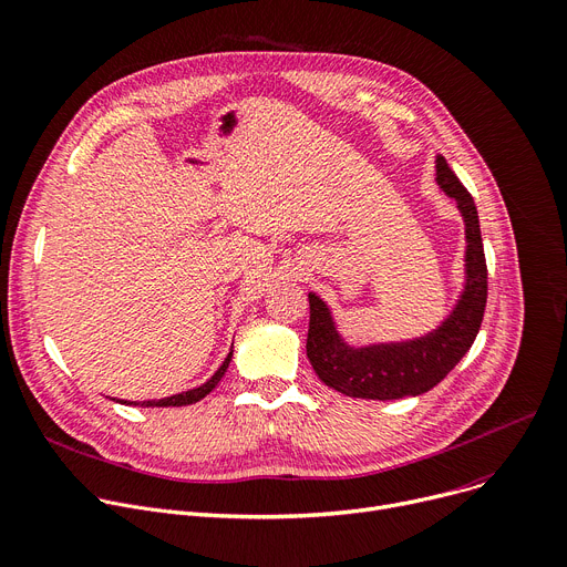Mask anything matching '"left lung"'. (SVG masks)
Listing matches in <instances>:
<instances>
[{"instance_id": "8db88e82", "label": "left lung", "mask_w": 567, "mask_h": 567, "mask_svg": "<svg viewBox=\"0 0 567 567\" xmlns=\"http://www.w3.org/2000/svg\"><path fill=\"white\" fill-rule=\"evenodd\" d=\"M435 182L449 198L456 200L465 225L463 287L454 306L435 328L408 339L353 344L339 328L326 300L315 291L308 293V358L319 379L339 394L373 401L424 394L433 390L474 344L487 298L478 214L472 196L442 155L435 157Z\"/></svg>"}]
</instances>
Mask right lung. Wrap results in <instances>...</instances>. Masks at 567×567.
Masks as SVG:
<instances>
[{
    "label": "right lung",
    "instance_id": "add662e5",
    "mask_svg": "<svg viewBox=\"0 0 567 567\" xmlns=\"http://www.w3.org/2000/svg\"><path fill=\"white\" fill-rule=\"evenodd\" d=\"M230 360H233V347H230V353L225 355L223 364L216 369V373L212 375V379L207 383H203L200 388H194V390H186V392H179V394H173V396H164V399H147V401H127V399H113L118 403H125V405H141V408H182V405H192L200 399H205L225 375V371H228L230 367Z\"/></svg>",
    "mask_w": 567,
    "mask_h": 567
}]
</instances>
